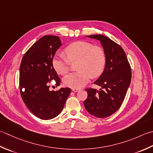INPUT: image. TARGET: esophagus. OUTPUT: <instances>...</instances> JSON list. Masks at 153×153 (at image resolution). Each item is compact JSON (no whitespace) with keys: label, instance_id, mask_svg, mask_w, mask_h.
<instances>
[{"label":"esophagus","instance_id":"34e87169","mask_svg":"<svg viewBox=\"0 0 153 153\" xmlns=\"http://www.w3.org/2000/svg\"><path fill=\"white\" fill-rule=\"evenodd\" d=\"M71 90H72V91H73V92H79V91H80V89H79V88H72Z\"/></svg>","mask_w":153,"mask_h":153}]
</instances>
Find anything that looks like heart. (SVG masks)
<instances>
[{"label": "heart", "mask_w": 153, "mask_h": 153, "mask_svg": "<svg viewBox=\"0 0 153 153\" xmlns=\"http://www.w3.org/2000/svg\"><path fill=\"white\" fill-rule=\"evenodd\" d=\"M67 57L61 54L55 55L52 60L53 67L59 74H65L70 69L71 61L78 63L77 72L65 76L63 83L72 88H80L88 83L91 77L100 75L106 62L104 51L100 47L85 41L71 43L65 49Z\"/></svg>", "instance_id": "1"}]
</instances>
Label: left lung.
I'll return each mask as SVG.
<instances>
[{"mask_svg": "<svg viewBox=\"0 0 153 153\" xmlns=\"http://www.w3.org/2000/svg\"><path fill=\"white\" fill-rule=\"evenodd\" d=\"M87 37L100 42L106 62L102 74L94 82L101 88H86L88 97L84 105L92 116L105 118L114 114L122 104L131 80V69L120 45L101 34Z\"/></svg>", "mask_w": 153, "mask_h": 153, "instance_id": "1", "label": "left lung"}]
</instances>
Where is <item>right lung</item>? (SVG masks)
I'll return each instance as SVG.
<instances>
[{
    "mask_svg": "<svg viewBox=\"0 0 153 153\" xmlns=\"http://www.w3.org/2000/svg\"><path fill=\"white\" fill-rule=\"evenodd\" d=\"M61 45L58 36H43L33 43L21 61L19 84L22 98L30 111L42 120L57 116L71 91L69 88L49 90V84L52 80H55L57 86L61 82L52 60Z\"/></svg>",
    "mask_w": 153,
    "mask_h": 153,
    "instance_id": "1",
    "label": "right lung"
}]
</instances>
